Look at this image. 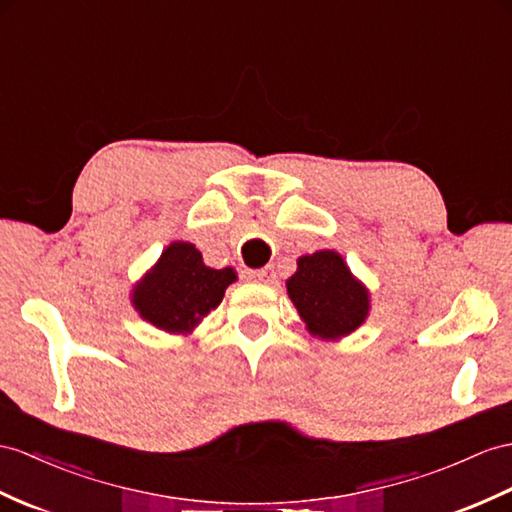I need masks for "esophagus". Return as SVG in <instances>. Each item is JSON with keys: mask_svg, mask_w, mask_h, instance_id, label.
Returning a JSON list of instances; mask_svg holds the SVG:
<instances>
[{"mask_svg": "<svg viewBox=\"0 0 512 512\" xmlns=\"http://www.w3.org/2000/svg\"><path fill=\"white\" fill-rule=\"evenodd\" d=\"M247 278H249V280H254V282L269 284L273 278H276V273L271 271V267H265V269H252V271H247Z\"/></svg>", "mask_w": 512, "mask_h": 512, "instance_id": "obj_1", "label": "esophagus"}]
</instances>
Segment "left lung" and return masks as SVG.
<instances>
[{"label":"left lung","instance_id":"left-lung-1","mask_svg":"<svg viewBox=\"0 0 512 512\" xmlns=\"http://www.w3.org/2000/svg\"><path fill=\"white\" fill-rule=\"evenodd\" d=\"M286 291L308 330L321 339L354 332L369 310L367 291L352 278L343 258L330 249L299 258Z\"/></svg>","mask_w":512,"mask_h":512}]
</instances>
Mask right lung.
Here are the masks:
<instances>
[{
  "label": "right lung",
  "instance_id": "right-lung-1",
  "mask_svg": "<svg viewBox=\"0 0 512 512\" xmlns=\"http://www.w3.org/2000/svg\"><path fill=\"white\" fill-rule=\"evenodd\" d=\"M236 273L210 269L191 243H171L158 265L134 289V306L141 317L167 332H191L215 308Z\"/></svg>",
  "mask_w": 512,
  "mask_h": 512
}]
</instances>
